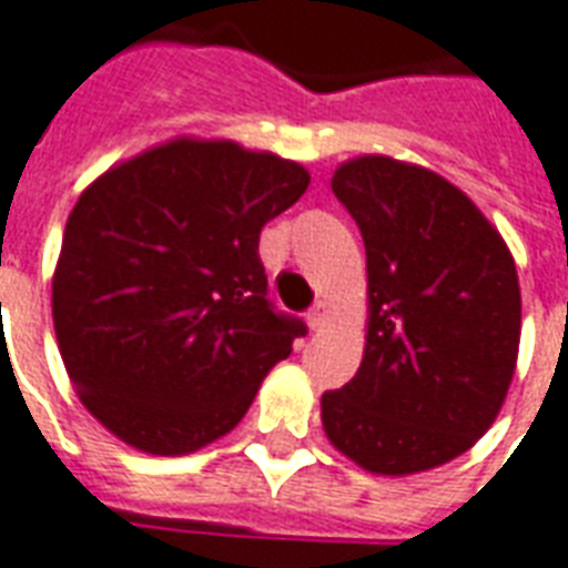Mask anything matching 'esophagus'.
I'll list each match as a JSON object with an SVG mask.
<instances>
[{"instance_id": "obj_1", "label": "esophagus", "mask_w": 568, "mask_h": 568, "mask_svg": "<svg viewBox=\"0 0 568 568\" xmlns=\"http://www.w3.org/2000/svg\"><path fill=\"white\" fill-rule=\"evenodd\" d=\"M327 313H331V306L325 304V301H316V306L310 310V316H306V322H310V327L313 331H322L327 322Z\"/></svg>"}]
</instances>
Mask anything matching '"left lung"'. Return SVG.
Returning <instances> with one entry per match:
<instances>
[{"instance_id": "1", "label": "left lung", "mask_w": 568, "mask_h": 568, "mask_svg": "<svg viewBox=\"0 0 568 568\" xmlns=\"http://www.w3.org/2000/svg\"><path fill=\"white\" fill-rule=\"evenodd\" d=\"M331 189L367 250V343L355 379L322 394V427L373 476H415L497 422L520 346L515 258L455 183L355 155Z\"/></svg>"}]
</instances>
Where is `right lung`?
I'll use <instances>...</instances> for the list:
<instances>
[{
    "mask_svg": "<svg viewBox=\"0 0 568 568\" xmlns=\"http://www.w3.org/2000/svg\"><path fill=\"white\" fill-rule=\"evenodd\" d=\"M310 186L292 159L180 134L83 189L53 271V331L87 413L159 457L231 434L304 322L276 316L258 237Z\"/></svg>",
    "mask_w": 568,
    "mask_h": 568,
    "instance_id": "1",
    "label": "right lung"
}]
</instances>
